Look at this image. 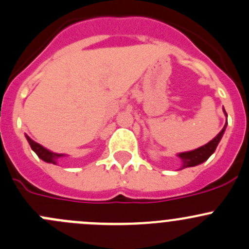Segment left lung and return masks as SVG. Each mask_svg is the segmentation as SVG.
<instances>
[{"label": "left lung", "instance_id": "obj_1", "mask_svg": "<svg viewBox=\"0 0 249 249\" xmlns=\"http://www.w3.org/2000/svg\"><path fill=\"white\" fill-rule=\"evenodd\" d=\"M225 115L228 117L227 112H225ZM227 124H228V119H227V123H225L224 127L222 129V131H220L219 134H218L212 141H210L207 144L202 145V147L197 148V149L190 150V152L179 153V154H178V157H179L180 160H182V167H180V170L185 169V167L196 166V165H200V164H202L203 161H206V160H207L208 158H210L211 155L214 153L218 143H219V141L222 140L223 135H224Z\"/></svg>", "mask_w": 249, "mask_h": 249}]
</instances>
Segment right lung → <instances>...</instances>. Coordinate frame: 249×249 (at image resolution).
<instances>
[{
  "instance_id": "add662e5",
  "label": "right lung",
  "mask_w": 249,
  "mask_h": 249,
  "mask_svg": "<svg viewBox=\"0 0 249 249\" xmlns=\"http://www.w3.org/2000/svg\"><path fill=\"white\" fill-rule=\"evenodd\" d=\"M26 140L29 141L32 150H34V152L38 155V158H41L43 161L49 162V164H56L57 160H59L60 158L65 157V154H57V153L50 152V150H48L47 148H44L43 145H41L39 143L32 141L29 136H27V135H26Z\"/></svg>"
}]
</instances>
